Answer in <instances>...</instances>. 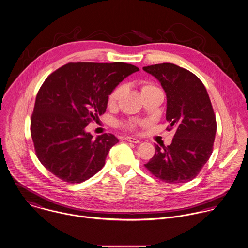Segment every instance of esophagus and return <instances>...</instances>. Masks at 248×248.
<instances>
[{
	"label": "esophagus",
	"instance_id": "obj_1",
	"mask_svg": "<svg viewBox=\"0 0 248 248\" xmlns=\"http://www.w3.org/2000/svg\"><path fill=\"white\" fill-rule=\"evenodd\" d=\"M124 140H127V141L133 142V143H139V142H140V140H139L138 139H136V138L125 137L124 138Z\"/></svg>",
	"mask_w": 248,
	"mask_h": 248
}]
</instances>
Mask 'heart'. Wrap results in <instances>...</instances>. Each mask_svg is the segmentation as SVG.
Instances as JSON below:
<instances>
[{
  "label": "heart",
  "mask_w": 248,
  "mask_h": 248,
  "mask_svg": "<svg viewBox=\"0 0 248 248\" xmlns=\"http://www.w3.org/2000/svg\"><path fill=\"white\" fill-rule=\"evenodd\" d=\"M154 88H157V87L155 85H153V84L145 83V84H143L141 86V93H143L145 91H148V90H151V89H154ZM122 92H123V85H118L117 87H115L113 89V91L111 92L110 95L108 96V105L109 106H113V105L116 104V102L119 100ZM121 126H123L124 128L128 129V130H134L135 127H136V123L135 122L122 123Z\"/></svg>",
  "instance_id": "obj_1"
}]
</instances>
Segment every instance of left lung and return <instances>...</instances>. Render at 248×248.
<instances>
[{"label": "left lung", "instance_id": "left-lung-1", "mask_svg": "<svg viewBox=\"0 0 248 248\" xmlns=\"http://www.w3.org/2000/svg\"><path fill=\"white\" fill-rule=\"evenodd\" d=\"M162 84L167 99L166 121L176 132L172 143L161 148L144 166L167 184L193 180L213 151L217 130L214 110L202 81L192 72L174 63L142 67Z\"/></svg>", "mask_w": 248, "mask_h": 248}]
</instances>
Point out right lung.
Here are the masks:
<instances>
[{"label": "right lung", "mask_w": 248, "mask_h": 248, "mask_svg": "<svg viewBox=\"0 0 248 248\" xmlns=\"http://www.w3.org/2000/svg\"><path fill=\"white\" fill-rule=\"evenodd\" d=\"M139 70L121 62H68L51 73L38 91L30 124L42 165L70 184L100 171L119 140L107 133L93 140L85 127L106 112L113 89Z\"/></svg>", "instance_id": "right-lung-1"}]
</instances>
